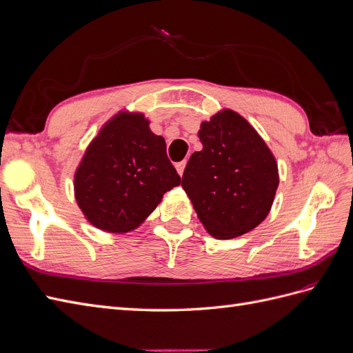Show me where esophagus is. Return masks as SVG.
<instances>
[{
  "label": "esophagus",
  "mask_w": 353,
  "mask_h": 353,
  "mask_svg": "<svg viewBox=\"0 0 353 353\" xmlns=\"http://www.w3.org/2000/svg\"><path fill=\"white\" fill-rule=\"evenodd\" d=\"M185 165H187V160H183V162H178L176 165H175V168H176V170H178V174L183 176V174H184V169H185Z\"/></svg>",
  "instance_id": "34e87169"
}]
</instances>
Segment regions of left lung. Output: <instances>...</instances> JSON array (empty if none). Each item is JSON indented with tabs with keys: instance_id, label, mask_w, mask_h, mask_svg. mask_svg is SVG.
Wrapping results in <instances>:
<instances>
[{
	"instance_id": "obj_1",
	"label": "left lung",
	"mask_w": 353,
	"mask_h": 353,
	"mask_svg": "<svg viewBox=\"0 0 353 353\" xmlns=\"http://www.w3.org/2000/svg\"><path fill=\"white\" fill-rule=\"evenodd\" d=\"M203 144L191 154L183 188L210 236L234 239L252 231L268 215L279 168L253 126L232 110L203 122Z\"/></svg>"
}]
</instances>
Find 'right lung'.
<instances>
[{"label":"right lung","mask_w":353,"mask_h":353,"mask_svg":"<svg viewBox=\"0 0 353 353\" xmlns=\"http://www.w3.org/2000/svg\"><path fill=\"white\" fill-rule=\"evenodd\" d=\"M181 176L143 114L122 113L105 125L74 174V196L87 219L108 232H128L150 215Z\"/></svg>","instance_id":"1"}]
</instances>
